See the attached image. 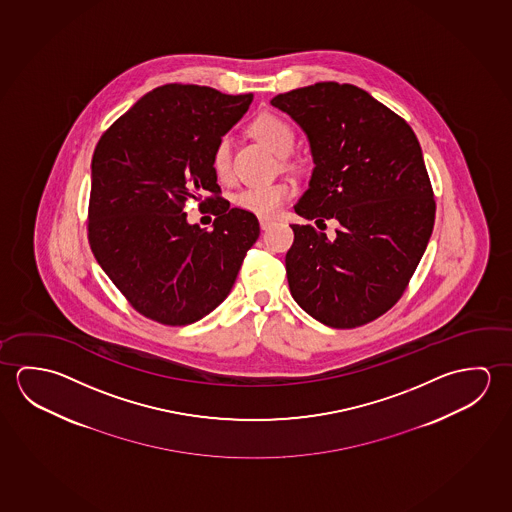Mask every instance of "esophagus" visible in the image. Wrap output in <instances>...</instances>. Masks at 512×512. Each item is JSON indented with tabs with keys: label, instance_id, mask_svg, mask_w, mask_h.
Masks as SVG:
<instances>
[{
	"label": "esophagus",
	"instance_id": "34e87169",
	"mask_svg": "<svg viewBox=\"0 0 512 512\" xmlns=\"http://www.w3.org/2000/svg\"><path fill=\"white\" fill-rule=\"evenodd\" d=\"M259 223L262 230H268L271 225H275V221L271 218H259Z\"/></svg>",
	"mask_w": 512,
	"mask_h": 512
}]
</instances>
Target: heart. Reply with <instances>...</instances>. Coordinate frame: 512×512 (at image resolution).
<instances>
[{"instance_id":"b5f03b06","label":"heart","mask_w":512,"mask_h":512,"mask_svg":"<svg viewBox=\"0 0 512 512\" xmlns=\"http://www.w3.org/2000/svg\"><path fill=\"white\" fill-rule=\"evenodd\" d=\"M252 134L268 146L277 155H287L293 150L294 130L285 119L275 114L264 112L253 119ZM210 164L221 182L232 180V151H230V135H221L210 155ZM291 185L287 182H271L264 185L244 187L234 196L237 209L252 212L255 216L268 218L277 214L282 203L289 198Z\"/></svg>"}]
</instances>
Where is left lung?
<instances>
[{
	"label": "left lung",
	"mask_w": 512,
	"mask_h": 512,
	"mask_svg": "<svg viewBox=\"0 0 512 512\" xmlns=\"http://www.w3.org/2000/svg\"><path fill=\"white\" fill-rule=\"evenodd\" d=\"M271 105L309 135L316 164L296 214L341 225L334 239L291 225V294L323 325H366L402 298L434 228L436 200L418 137L355 85L319 82L278 94Z\"/></svg>",
	"instance_id": "8db88e82"
}]
</instances>
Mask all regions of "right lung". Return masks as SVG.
Here are the masks:
<instances>
[{
	"label": "right lung",
	"instance_id": "1",
	"mask_svg": "<svg viewBox=\"0 0 512 512\" xmlns=\"http://www.w3.org/2000/svg\"><path fill=\"white\" fill-rule=\"evenodd\" d=\"M253 94L160 85L103 132L93 155L87 237L112 284L144 318L169 327L205 318L227 298L260 234L252 212L223 202L210 155ZM212 204L207 233L184 203Z\"/></svg>",
	"mask_w": 512,
	"mask_h": 512
}]
</instances>
